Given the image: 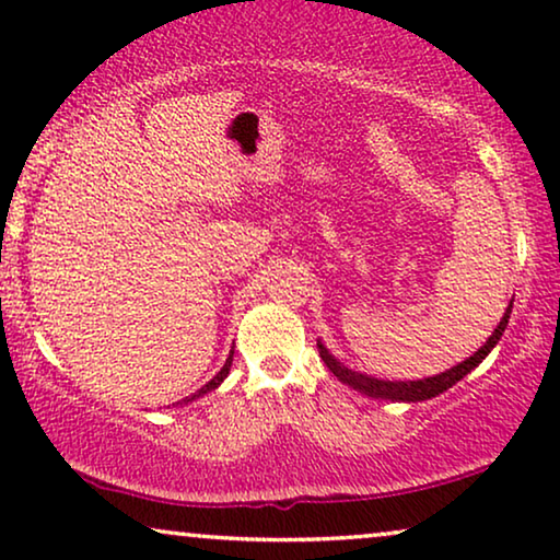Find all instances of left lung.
Masks as SVG:
<instances>
[{
  "mask_svg": "<svg viewBox=\"0 0 560 560\" xmlns=\"http://www.w3.org/2000/svg\"><path fill=\"white\" fill-rule=\"evenodd\" d=\"M510 311H512V303L508 313H504L500 326L494 328V334L489 336L485 347H481L477 354L466 359V362L456 364L454 370L448 372H441L435 374V377H428V380H416V382H387V380H374V377H366V374H359V372H351L349 366H343L341 362H336V359L328 354V349L324 347V343H318V354L320 359H324V364L331 370L336 377H339L341 382H347V385H351L354 389H359V393L370 395V397H382V400H402V402H418V400H428V397H435L441 395L443 389L454 387L458 380L466 377L474 366H477L481 359H485L489 351L494 349V343L500 341V336L504 334V328H508V318H510Z\"/></svg>",
  "mask_w": 560,
  "mask_h": 560,
  "instance_id": "1",
  "label": "left lung"
}]
</instances>
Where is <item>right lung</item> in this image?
I'll use <instances>...</instances> for the list:
<instances>
[{"mask_svg":"<svg viewBox=\"0 0 560 560\" xmlns=\"http://www.w3.org/2000/svg\"><path fill=\"white\" fill-rule=\"evenodd\" d=\"M232 357H234V351H232V354H229V359H226V364H224V366H221V372L217 374V377H213V380L209 382V385H203L201 389H198V393H194V395H190V397H186V400H180V402H190V400H196V397H201V395H206V393H211V389H217V387L221 385V382H224V377H226V374H229V366H232Z\"/></svg>","mask_w":560,"mask_h":560,"instance_id":"1","label":"right lung"}]
</instances>
